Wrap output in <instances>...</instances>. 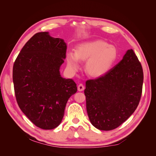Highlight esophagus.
Here are the masks:
<instances>
[{"mask_svg":"<svg viewBox=\"0 0 156 156\" xmlns=\"http://www.w3.org/2000/svg\"><path fill=\"white\" fill-rule=\"evenodd\" d=\"M77 88H78V90L79 91H83V90H84V85L83 84H79V85H78V87H77Z\"/></svg>","mask_w":156,"mask_h":156,"instance_id":"obj_1","label":"esophagus"}]
</instances>
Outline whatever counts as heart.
<instances>
[{
	"instance_id": "heart-1",
	"label": "heart",
	"mask_w": 156,
	"mask_h": 156,
	"mask_svg": "<svg viewBox=\"0 0 156 156\" xmlns=\"http://www.w3.org/2000/svg\"><path fill=\"white\" fill-rule=\"evenodd\" d=\"M118 51L115 46L98 40L79 44L74 52L67 54L68 68L76 72L79 68V60L86 61V71L90 76L98 77L105 73L115 64Z\"/></svg>"
}]
</instances>
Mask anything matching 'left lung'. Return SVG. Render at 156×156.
I'll use <instances>...</instances> for the list:
<instances>
[{
    "mask_svg": "<svg viewBox=\"0 0 156 156\" xmlns=\"http://www.w3.org/2000/svg\"><path fill=\"white\" fill-rule=\"evenodd\" d=\"M142 66L133 49L102 76L86 81L87 111L97 129L110 131L133 114L142 95Z\"/></svg>",
    "mask_w": 156,
    "mask_h": 156,
    "instance_id": "left-lung-1",
    "label": "left lung"
}]
</instances>
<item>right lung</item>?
I'll return each mask as SVG.
<instances>
[{
    "mask_svg": "<svg viewBox=\"0 0 156 156\" xmlns=\"http://www.w3.org/2000/svg\"><path fill=\"white\" fill-rule=\"evenodd\" d=\"M67 46L62 39L37 32L21 50L13 66L17 104L36 126L52 129L62 121L67 101L77 84L61 77Z\"/></svg>",
    "mask_w": 156,
    "mask_h": 156,
    "instance_id": "add662e5",
    "label": "right lung"
}]
</instances>
